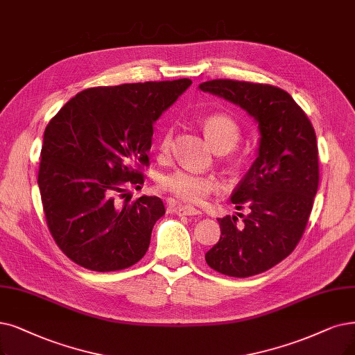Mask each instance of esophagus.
I'll return each mask as SVG.
<instances>
[{"label":"esophagus","instance_id":"obj_1","mask_svg":"<svg viewBox=\"0 0 355 355\" xmlns=\"http://www.w3.org/2000/svg\"><path fill=\"white\" fill-rule=\"evenodd\" d=\"M173 212L178 216H200L202 212L192 205H173Z\"/></svg>","mask_w":355,"mask_h":355}]
</instances>
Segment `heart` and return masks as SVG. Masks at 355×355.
<instances>
[{"label":"heart","mask_w":355,"mask_h":355,"mask_svg":"<svg viewBox=\"0 0 355 355\" xmlns=\"http://www.w3.org/2000/svg\"><path fill=\"white\" fill-rule=\"evenodd\" d=\"M202 128L216 150H230L236 146L240 138V128L237 122L225 113H211L202 121ZM173 143V131L167 130L160 139V151L168 153ZM160 188L178 201L187 204H201L208 195L220 188L217 178L212 175H201L192 170L178 168L160 178Z\"/></svg>","instance_id":"heart-1"}]
</instances>
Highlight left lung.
<instances>
[{
    "instance_id": "8db88e82",
    "label": "left lung",
    "mask_w": 355,
    "mask_h": 355,
    "mask_svg": "<svg viewBox=\"0 0 355 355\" xmlns=\"http://www.w3.org/2000/svg\"><path fill=\"white\" fill-rule=\"evenodd\" d=\"M202 92L225 98L258 122V157L232 195L237 217L218 218V243L205 253L217 272L246 278L268 271L295 249L304 233L319 187L313 125L284 90L269 84L211 80Z\"/></svg>"
}]
</instances>
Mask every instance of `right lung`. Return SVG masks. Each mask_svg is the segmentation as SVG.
<instances>
[{"label":"right lung","instance_id":"obj_1","mask_svg":"<svg viewBox=\"0 0 355 355\" xmlns=\"http://www.w3.org/2000/svg\"><path fill=\"white\" fill-rule=\"evenodd\" d=\"M192 84L189 78L83 90L49 121L37 183L55 243L97 272L130 268L144 257L164 205L159 196L119 202L143 185L153 123ZM126 195V193H125Z\"/></svg>","mask_w":355,"mask_h":355}]
</instances>
